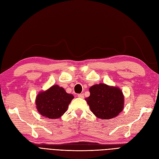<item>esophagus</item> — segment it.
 I'll return each mask as SVG.
<instances>
[{"label":"esophagus","mask_w":159,"mask_h":159,"mask_svg":"<svg viewBox=\"0 0 159 159\" xmlns=\"http://www.w3.org/2000/svg\"><path fill=\"white\" fill-rule=\"evenodd\" d=\"M78 98H81V99H84V94H78Z\"/></svg>","instance_id":"esophagus-1"}]
</instances>
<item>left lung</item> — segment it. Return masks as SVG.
Listing matches in <instances>:
<instances>
[{"label":"left lung","instance_id":"8db88e82","mask_svg":"<svg viewBox=\"0 0 159 159\" xmlns=\"http://www.w3.org/2000/svg\"><path fill=\"white\" fill-rule=\"evenodd\" d=\"M90 95L85 101L96 117L110 119L117 117L124 108V95L121 89L101 83L89 89Z\"/></svg>","mask_w":159,"mask_h":159}]
</instances>
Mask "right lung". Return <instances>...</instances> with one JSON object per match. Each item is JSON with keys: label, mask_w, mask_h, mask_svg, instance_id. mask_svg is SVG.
<instances>
[{"label": "right lung", "mask_w": 159, "mask_h": 159, "mask_svg": "<svg viewBox=\"0 0 159 159\" xmlns=\"http://www.w3.org/2000/svg\"><path fill=\"white\" fill-rule=\"evenodd\" d=\"M74 98L72 94L66 93L63 88L54 85L37 95L36 107L43 117L58 119L66 112Z\"/></svg>", "instance_id": "add662e5"}]
</instances>
